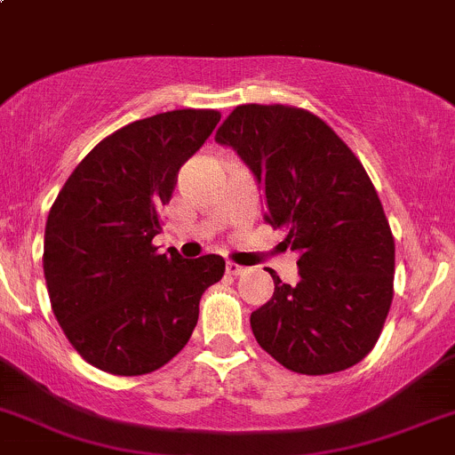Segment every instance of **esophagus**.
I'll list each match as a JSON object with an SVG mask.
<instances>
[{"instance_id":"1","label":"esophagus","mask_w":455,"mask_h":455,"mask_svg":"<svg viewBox=\"0 0 455 455\" xmlns=\"http://www.w3.org/2000/svg\"><path fill=\"white\" fill-rule=\"evenodd\" d=\"M227 272L231 274V276H242V274L246 272V267H243V266H239V263H233V261H228V263H227Z\"/></svg>"}]
</instances>
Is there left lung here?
I'll return each mask as SVG.
<instances>
[{"label":"left lung","instance_id":"8db88e82","mask_svg":"<svg viewBox=\"0 0 455 455\" xmlns=\"http://www.w3.org/2000/svg\"><path fill=\"white\" fill-rule=\"evenodd\" d=\"M266 194L272 228L300 252V283L274 269V296L251 315L254 339L283 367L326 376L356 365L393 302L395 239L361 159L332 127L293 106H237L216 132Z\"/></svg>","mask_w":455,"mask_h":455}]
</instances>
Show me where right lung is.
Wrapping results in <instances>:
<instances>
[{
    "label": "right lung",
    "instance_id": "add662e5",
    "mask_svg": "<svg viewBox=\"0 0 455 455\" xmlns=\"http://www.w3.org/2000/svg\"><path fill=\"white\" fill-rule=\"evenodd\" d=\"M220 123L218 109L142 118L90 151L60 189L44 227L53 315L79 356L114 376H144L192 337L204 289L224 259L159 254L162 207L179 168Z\"/></svg>",
    "mask_w": 455,
    "mask_h": 455
}]
</instances>
